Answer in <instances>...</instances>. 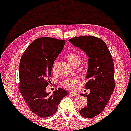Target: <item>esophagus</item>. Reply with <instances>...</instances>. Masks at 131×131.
<instances>
[{
    "label": "esophagus",
    "instance_id": "obj_1",
    "mask_svg": "<svg viewBox=\"0 0 131 131\" xmlns=\"http://www.w3.org/2000/svg\"><path fill=\"white\" fill-rule=\"evenodd\" d=\"M68 94L70 96H77V93H74V92H69Z\"/></svg>",
    "mask_w": 131,
    "mask_h": 131
}]
</instances>
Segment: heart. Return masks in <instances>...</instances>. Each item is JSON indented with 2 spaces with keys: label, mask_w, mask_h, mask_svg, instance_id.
<instances>
[{
  "label": "heart",
  "mask_w": 131,
  "mask_h": 131,
  "mask_svg": "<svg viewBox=\"0 0 131 131\" xmlns=\"http://www.w3.org/2000/svg\"><path fill=\"white\" fill-rule=\"evenodd\" d=\"M67 61L71 64L73 66L75 63H80L81 60V57L78 54L75 52H69L66 55ZM57 64H58V61L55 60L52 64V71L54 72L56 71ZM80 83V80L78 78H73V79H68V80H65L63 81L61 84L64 88H67L69 90H73L76 88V85Z\"/></svg>",
  "instance_id": "1"
}]
</instances>
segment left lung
<instances>
[{"label":"left lung","instance_id":"8db88e82","mask_svg":"<svg viewBox=\"0 0 131 131\" xmlns=\"http://www.w3.org/2000/svg\"><path fill=\"white\" fill-rule=\"evenodd\" d=\"M87 54L88 68L85 88L89 94H81L87 97V106L80 111L85 118H92L100 114L105 108L115 88L114 63L106 43L92 35L80 36L68 40Z\"/></svg>","mask_w":131,"mask_h":131}]
</instances>
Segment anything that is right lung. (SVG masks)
Returning a JSON list of instances; mask_svg holds the SVG:
<instances>
[{"mask_svg":"<svg viewBox=\"0 0 131 131\" xmlns=\"http://www.w3.org/2000/svg\"><path fill=\"white\" fill-rule=\"evenodd\" d=\"M65 41L51 37L34 40L21 56L19 67L18 88L26 104L39 117L53 115L67 91L58 88L52 94L46 93L50 83L52 64L62 51Z\"/></svg>","mask_w":131,"mask_h":131,"instance_id":"add662e5","label":"right lung"}]
</instances>
